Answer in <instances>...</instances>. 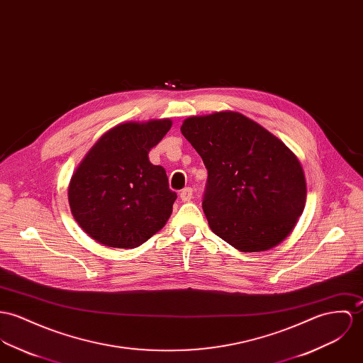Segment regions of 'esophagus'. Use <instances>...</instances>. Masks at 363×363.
I'll use <instances>...</instances> for the list:
<instances>
[{"mask_svg":"<svg viewBox=\"0 0 363 363\" xmlns=\"http://www.w3.org/2000/svg\"><path fill=\"white\" fill-rule=\"evenodd\" d=\"M180 198L183 202H189L193 198V189L191 187H186L180 191Z\"/></svg>","mask_w":363,"mask_h":363,"instance_id":"34e87169","label":"esophagus"}]
</instances>
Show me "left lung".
I'll return each mask as SVG.
<instances>
[{"instance_id": "8db88e82", "label": "left lung", "mask_w": 363, "mask_h": 363, "mask_svg": "<svg viewBox=\"0 0 363 363\" xmlns=\"http://www.w3.org/2000/svg\"><path fill=\"white\" fill-rule=\"evenodd\" d=\"M180 130L208 170L202 209L212 231L242 252L281 242L306 201L303 170L289 147L238 112L191 116Z\"/></svg>"}]
</instances>
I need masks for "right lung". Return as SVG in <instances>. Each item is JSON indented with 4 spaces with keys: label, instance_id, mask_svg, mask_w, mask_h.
I'll use <instances>...</instances> for the list:
<instances>
[{
    "label": "right lung",
    "instance_id": "obj_1",
    "mask_svg": "<svg viewBox=\"0 0 363 363\" xmlns=\"http://www.w3.org/2000/svg\"><path fill=\"white\" fill-rule=\"evenodd\" d=\"M170 128V119L118 125L74 170L67 189L72 215L99 244L134 248L165 226L177 194L148 152Z\"/></svg>",
    "mask_w": 363,
    "mask_h": 363
}]
</instances>
